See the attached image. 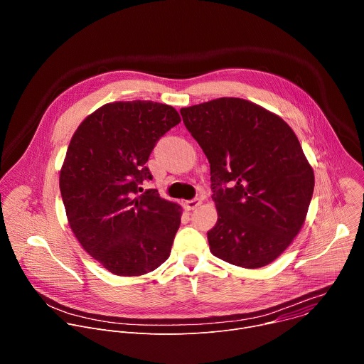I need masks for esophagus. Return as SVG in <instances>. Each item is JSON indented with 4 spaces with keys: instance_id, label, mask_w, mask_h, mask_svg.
<instances>
[{
    "instance_id": "obj_1",
    "label": "esophagus",
    "mask_w": 364,
    "mask_h": 364,
    "mask_svg": "<svg viewBox=\"0 0 364 364\" xmlns=\"http://www.w3.org/2000/svg\"><path fill=\"white\" fill-rule=\"evenodd\" d=\"M201 204V200L200 198H193V200H187L184 203V209L186 210H194L197 209V207Z\"/></svg>"
}]
</instances>
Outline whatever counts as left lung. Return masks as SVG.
Wrapping results in <instances>:
<instances>
[{
  "mask_svg": "<svg viewBox=\"0 0 364 364\" xmlns=\"http://www.w3.org/2000/svg\"><path fill=\"white\" fill-rule=\"evenodd\" d=\"M183 122L210 163L218 222L210 252L242 268H262L301 230L314 171L289 125L245 99L181 108Z\"/></svg>",
  "mask_w": 364,
  "mask_h": 364,
  "instance_id": "left-lung-1",
  "label": "left lung"
}]
</instances>
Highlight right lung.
I'll return each mask as SVG.
<instances>
[{"mask_svg": "<svg viewBox=\"0 0 364 364\" xmlns=\"http://www.w3.org/2000/svg\"><path fill=\"white\" fill-rule=\"evenodd\" d=\"M178 112L151 100L114 102L90 114L73 134L60 193L83 249L119 277L157 269L171 252L181 207L139 187L157 141L180 124Z\"/></svg>", "mask_w": 364, "mask_h": 364, "instance_id": "obj_1", "label": "right lung"}]
</instances>
